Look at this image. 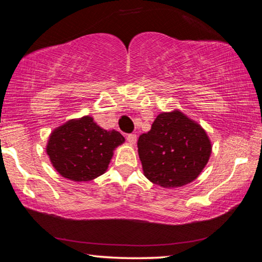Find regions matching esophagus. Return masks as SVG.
Wrapping results in <instances>:
<instances>
[{"label": "esophagus", "instance_id": "esophagus-1", "mask_svg": "<svg viewBox=\"0 0 262 262\" xmlns=\"http://www.w3.org/2000/svg\"><path fill=\"white\" fill-rule=\"evenodd\" d=\"M127 141L129 142L130 145H135L137 141V136L135 134H128L127 135Z\"/></svg>", "mask_w": 262, "mask_h": 262}]
</instances>
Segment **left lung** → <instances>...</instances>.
<instances>
[{"mask_svg":"<svg viewBox=\"0 0 262 262\" xmlns=\"http://www.w3.org/2000/svg\"><path fill=\"white\" fill-rule=\"evenodd\" d=\"M143 174L163 188L192 183L207 165L211 141L201 125L180 110L162 112L137 141Z\"/></svg>","mask_w":262,"mask_h":262,"instance_id":"obj_1","label":"left lung"}]
</instances>
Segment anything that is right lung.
I'll return each mask as SVG.
<instances>
[{"label": "right lung", "instance_id": "right-lung-1", "mask_svg": "<svg viewBox=\"0 0 262 262\" xmlns=\"http://www.w3.org/2000/svg\"><path fill=\"white\" fill-rule=\"evenodd\" d=\"M125 142L120 133L99 127L90 115L72 119L48 137L46 152L53 167L73 181H90L104 174L115 148Z\"/></svg>", "mask_w": 262, "mask_h": 262}]
</instances>
